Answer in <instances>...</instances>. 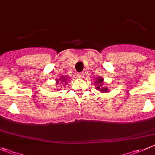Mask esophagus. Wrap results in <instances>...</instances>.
<instances>
[{"mask_svg": "<svg viewBox=\"0 0 155 155\" xmlns=\"http://www.w3.org/2000/svg\"><path fill=\"white\" fill-rule=\"evenodd\" d=\"M84 73H78V78H79V79H82V78L84 77Z\"/></svg>", "mask_w": 155, "mask_h": 155, "instance_id": "34e87169", "label": "esophagus"}]
</instances>
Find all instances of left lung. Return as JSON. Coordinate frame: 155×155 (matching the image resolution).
Returning a JSON list of instances; mask_svg holds the SVG:
<instances>
[{
  "mask_svg": "<svg viewBox=\"0 0 155 155\" xmlns=\"http://www.w3.org/2000/svg\"><path fill=\"white\" fill-rule=\"evenodd\" d=\"M95 82H96V83L99 84L101 86H102V85H101V84L103 82V79H101V78H97V80H96ZM97 88H98V89H100L101 91H103V92H105V91H107V88H100V86H97Z\"/></svg>",
  "mask_w": 155,
  "mask_h": 155,
  "instance_id": "8db88e82",
  "label": "left lung"
}]
</instances>
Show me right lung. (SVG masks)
Listing matches in <instances>:
<instances>
[{
    "label": "right lung",
    "instance_id": "obj_1",
    "mask_svg": "<svg viewBox=\"0 0 155 155\" xmlns=\"http://www.w3.org/2000/svg\"><path fill=\"white\" fill-rule=\"evenodd\" d=\"M60 80H61V82H64V81H65V79H64V78H62V77H61V79H60ZM59 80H58V83H59Z\"/></svg>",
    "mask_w": 155,
    "mask_h": 155
}]
</instances>
